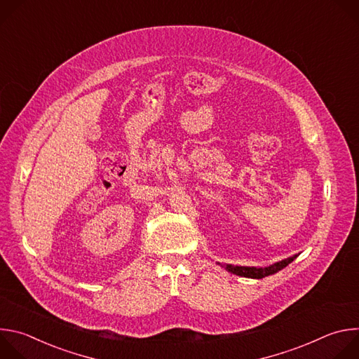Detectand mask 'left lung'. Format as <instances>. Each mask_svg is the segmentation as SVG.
<instances>
[{
	"label": "left lung",
	"instance_id": "left-lung-1",
	"mask_svg": "<svg viewBox=\"0 0 359 359\" xmlns=\"http://www.w3.org/2000/svg\"><path fill=\"white\" fill-rule=\"evenodd\" d=\"M298 257V254H294L292 257H287L281 262H277L271 266L267 267H247V266H233V264H220L219 266L224 267L229 273L240 276V277H245V278H255V280H260L269 276H273L276 273H278L280 270H283L284 267H287L290 263H292L295 259Z\"/></svg>",
	"mask_w": 359,
	"mask_h": 359
}]
</instances>
